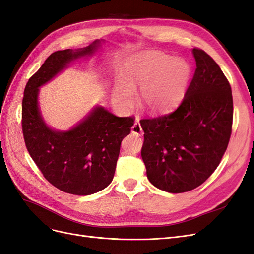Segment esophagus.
Segmentation results:
<instances>
[{
  "mask_svg": "<svg viewBox=\"0 0 254 254\" xmlns=\"http://www.w3.org/2000/svg\"><path fill=\"white\" fill-rule=\"evenodd\" d=\"M131 132H132V133H134V134H136L137 136H142V135L144 134V132H143V129H142V126H141V124H140V122H139V121H135V122H134L133 126L131 127Z\"/></svg>",
  "mask_w": 254,
  "mask_h": 254,
  "instance_id": "esophagus-1",
  "label": "esophagus"
}]
</instances>
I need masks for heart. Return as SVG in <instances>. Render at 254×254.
<instances>
[{
	"mask_svg": "<svg viewBox=\"0 0 254 254\" xmlns=\"http://www.w3.org/2000/svg\"><path fill=\"white\" fill-rule=\"evenodd\" d=\"M190 68L187 61L167 54L149 51L129 58L123 67V82L114 83L112 103L126 110L137 101L152 114L168 112L180 103L188 88Z\"/></svg>",
	"mask_w": 254,
	"mask_h": 254,
	"instance_id": "heart-1",
	"label": "heart"
}]
</instances>
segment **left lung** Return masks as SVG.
Returning a JSON list of instances; mask_svg holds the SVG:
<instances>
[{
	"mask_svg": "<svg viewBox=\"0 0 254 254\" xmlns=\"http://www.w3.org/2000/svg\"><path fill=\"white\" fill-rule=\"evenodd\" d=\"M196 71L180 106L170 114L141 120L142 159L152 186L184 193L216 170L232 131L233 99L226 76L212 57L191 51Z\"/></svg>",
	"mask_w": 254,
	"mask_h": 254,
	"instance_id": "left-lung-1",
	"label": "left lung"
}]
</instances>
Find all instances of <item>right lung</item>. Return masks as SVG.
I'll return each instance as SVG.
<instances>
[{"label": "right lung", "mask_w": 254, "mask_h": 254, "mask_svg": "<svg viewBox=\"0 0 254 254\" xmlns=\"http://www.w3.org/2000/svg\"><path fill=\"white\" fill-rule=\"evenodd\" d=\"M102 41L51 54L26 83L22 102V130L30 157L54 187L78 196L97 193L111 183L121 143L134 121L118 118L104 107L95 106L74 127L61 131L44 122L38 96L39 88L73 61L94 55Z\"/></svg>", "instance_id": "1"}]
</instances>
